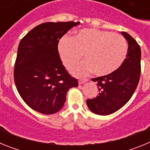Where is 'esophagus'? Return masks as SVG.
I'll return each mask as SVG.
<instances>
[{
    "instance_id": "esophagus-1",
    "label": "esophagus",
    "mask_w": 150,
    "mask_h": 150,
    "mask_svg": "<svg viewBox=\"0 0 150 150\" xmlns=\"http://www.w3.org/2000/svg\"><path fill=\"white\" fill-rule=\"evenodd\" d=\"M88 81V79H79V85H82V84H84L85 83H86Z\"/></svg>"
}]
</instances>
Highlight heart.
<instances>
[{"mask_svg":"<svg viewBox=\"0 0 150 150\" xmlns=\"http://www.w3.org/2000/svg\"><path fill=\"white\" fill-rule=\"evenodd\" d=\"M58 50L64 67L72 68L82 59L85 62L73 70L77 76H84L94 71L97 76H107L120 68L128 55V44L119 34L98 30L82 29L74 38L63 37Z\"/></svg>","mask_w":150,"mask_h":150,"instance_id":"1","label":"heart"}]
</instances>
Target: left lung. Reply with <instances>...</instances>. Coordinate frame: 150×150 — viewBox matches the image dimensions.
<instances>
[{
  "instance_id": "1",
  "label": "left lung",
  "mask_w": 150,
  "mask_h": 150,
  "mask_svg": "<svg viewBox=\"0 0 150 150\" xmlns=\"http://www.w3.org/2000/svg\"><path fill=\"white\" fill-rule=\"evenodd\" d=\"M121 34L128 42V55L116 72L93 79L98 83L99 95L93 99H88L86 104L95 114L106 116L119 110L132 98L139 83L140 47L128 33L122 31Z\"/></svg>"
}]
</instances>
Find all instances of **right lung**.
Instances as JSON below:
<instances>
[{
	"instance_id": "obj_1",
	"label": "right lung",
	"mask_w": 150,
	"mask_h": 150,
	"mask_svg": "<svg viewBox=\"0 0 150 150\" xmlns=\"http://www.w3.org/2000/svg\"><path fill=\"white\" fill-rule=\"evenodd\" d=\"M79 22H46L30 30L18 47L14 80L26 104L43 114L60 110L66 95L78 86L62 64L58 44L64 34Z\"/></svg>"
}]
</instances>
